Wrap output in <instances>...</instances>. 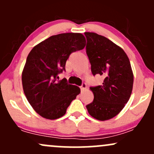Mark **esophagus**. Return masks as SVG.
Listing matches in <instances>:
<instances>
[{
    "label": "esophagus",
    "mask_w": 154,
    "mask_h": 154,
    "mask_svg": "<svg viewBox=\"0 0 154 154\" xmlns=\"http://www.w3.org/2000/svg\"><path fill=\"white\" fill-rule=\"evenodd\" d=\"M86 88H87V85H86V83L83 82L82 84V85L80 86V89H81V91H85V90L86 89Z\"/></svg>",
    "instance_id": "obj_1"
}]
</instances>
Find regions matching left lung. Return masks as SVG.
Segmentation results:
<instances>
[{
    "instance_id": "8db88e82",
    "label": "left lung",
    "mask_w": 154,
    "mask_h": 154,
    "mask_svg": "<svg viewBox=\"0 0 154 154\" xmlns=\"http://www.w3.org/2000/svg\"><path fill=\"white\" fill-rule=\"evenodd\" d=\"M87 54L93 76L104 78L101 85L91 87L93 102L86 106L90 115L105 121L117 115L130 99L133 73L128 56L110 40L94 32H85Z\"/></svg>"
}]
</instances>
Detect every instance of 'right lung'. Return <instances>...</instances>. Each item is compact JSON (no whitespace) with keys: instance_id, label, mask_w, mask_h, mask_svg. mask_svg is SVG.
I'll list each match as a JSON object with an SVG mask.
<instances>
[{"instance_id":"1","label":"right lung","mask_w":154,"mask_h":154,"mask_svg":"<svg viewBox=\"0 0 154 154\" xmlns=\"http://www.w3.org/2000/svg\"><path fill=\"white\" fill-rule=\"evenodd\" d=\"M86 40L81 33L53 35L32 49L22 72V86L34 110L45 119H56L80 93L77 86L67 83L58 75L65 71L72 53L82 50Z\"/></svg>"}]
</instances>
